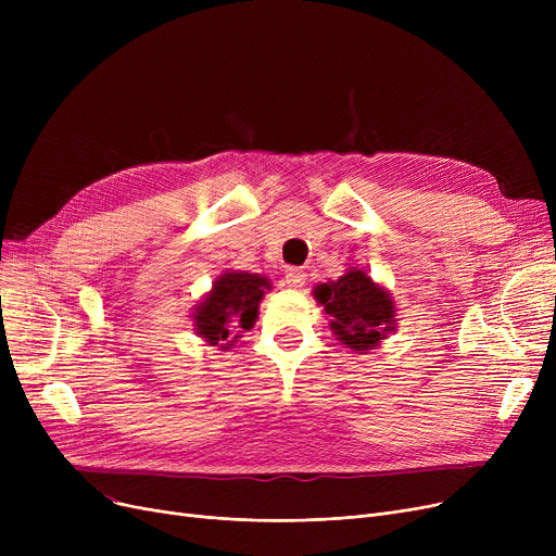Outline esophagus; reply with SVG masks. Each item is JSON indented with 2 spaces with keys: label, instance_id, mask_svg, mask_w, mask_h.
Masks as SVG:
<instances>
[{
  "label": "esophagus",
  "instance_id": "1",
  "mask_svg": "<svg viewBox=\"0 0 556 556\" xmlns=\"http://www.w3.org/2000/svg\"><path fill=\"white\" fill-rule=\"evenodd\" d=\"M286 283L290 288H302L306 283V273L300 268H288L286 270Z\"/></svg>",
  "mask_w": 556,
  "mask_h": 556
}]
</instances>
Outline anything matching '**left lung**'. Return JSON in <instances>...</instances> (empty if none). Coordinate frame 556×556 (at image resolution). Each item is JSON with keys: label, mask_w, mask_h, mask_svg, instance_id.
Segmentation results:
<instances>
[{"label": "left lung", "mask_w": 556, "mask_h": 556, "mask_svg": "<svg viewBox=\"0 0 556 556\" xmlns=\"http://www.w3.org/2000/svg\"><path fill=\"white\" fill-rule=\"evenodd\" d=\"M313 295L331 317L333 336L358 354L376 349L396 329V308L390 293L374 283L365 270H346L338 281L315 286Z\"/></svg>", "instance_id": "8db88e82"}]
</instances>
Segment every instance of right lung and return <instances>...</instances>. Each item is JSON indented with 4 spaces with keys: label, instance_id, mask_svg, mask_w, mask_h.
Instances as JSON below:
<instances>
[{
    "label": "right lung",
    "instance_id": "1",
    "mask_svg": "<svg viewBox=\"0 0 556 556\" xmlns=\"http://www.w3.org/2000/svg\"><path fill=\"white\" fill-rule=\"evenodd\" d=\"M270 288V279L261 275L223 273L210 293L193 308L195 333L212 346L229 349L231 342L241 338L233 336V340H229V327L233 325L237 329L250 331L258 317V304Z\"/></svg>",
    "mask_w": 556,
    "mask_h": 556
}]
</instances>
